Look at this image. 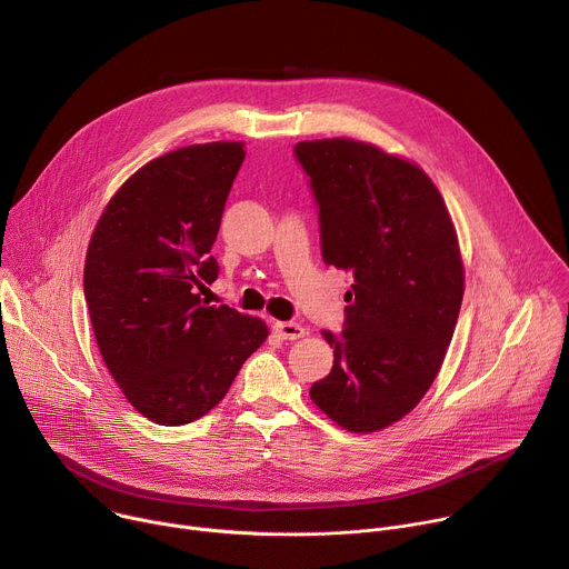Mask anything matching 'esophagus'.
Returning <instances> with one entry per match:
<instances>
[{
	"label": "esophagus",
	"mask_w": 569,
	"mask_h": 569,
	"mask_svg": "<svg viewBox=\"0 0 569 569\" xmlns=\"http://www.w3.org/2000/svg\"><path fill=\"white\" fill-rule=\"evenodd\" d=\"M272 331L281 340H299V338H303L308 333L303 327H299V323H295V321H274L272 323Z\"/></svg>",
	"instance_id": "esophagus-1"
}]
</instances>
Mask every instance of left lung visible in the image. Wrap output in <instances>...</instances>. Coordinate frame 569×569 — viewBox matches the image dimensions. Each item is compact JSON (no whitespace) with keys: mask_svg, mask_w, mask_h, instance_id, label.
I'll return each instance as SVG.
<instances>
[{"mask_svg":"<svg viewBox=\"0 0 569 569\" xmlns=\"http://www.w3.org/2000/svg\"><path fill=\"white\" fill-rule=\"evenodd\" d=\"M319 204L321 257L351 270L345 331H323L333 369L310 398L349 432L410 415L435 382L463 299L450 211L415 161L347 137L299 141Z\"/></svg>","mask_w":569,"mask_h":569,"instance_id":"8db88e82","label":"left lung"}]
</instances>
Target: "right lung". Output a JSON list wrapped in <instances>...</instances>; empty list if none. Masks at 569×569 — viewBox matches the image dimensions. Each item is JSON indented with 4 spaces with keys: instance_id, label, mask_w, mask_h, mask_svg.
Segmentation results:
<instances>
[{
    "instance_id": "right-lung-1",
    "label": "right lung",
    "mask_w": 569,
    "mask_h": 569,
    "mask_svg": "<svg viewBox=\"0 0 569 569\" xmlns=\"http://www.w3.org/2000/svg\"><path fill=\"white\" fill-rule=\"evenodd\" d=\"M242 141L193 143L150 159L106 204L88 246L83 288L99 351L132 408L184 426L224 398L268 323L207 306L209 257Z\"/></svg>"
}]
</instances>
